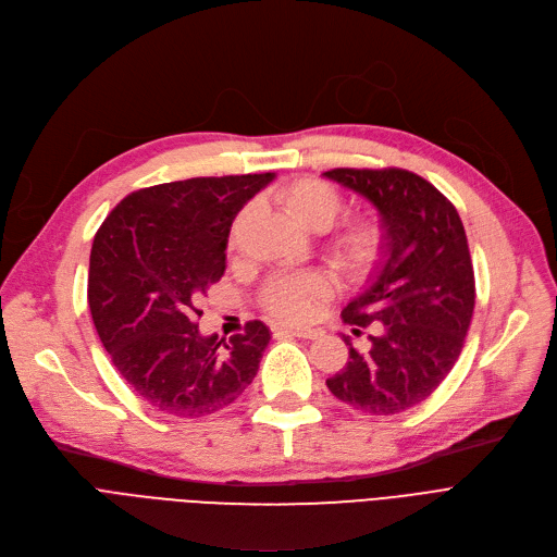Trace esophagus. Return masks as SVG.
I'll return each instance as SVG.
<instances>
[{
	"instance_id": "34e87169",
	"label": "esophagus",
	"mask_w": 557,
	"mask_h": 557,
	"mask_svg": "<svg viewBox=\"0 0 557 557\" xmlns=\"http://www.w3.org/2000/svg\"><path fill=\"white\" fill-rule=\"evenodd\" d=\"M276 335H292L301 339H317L321 337L319 329H310V325H274Z\"/></svg>"
}]
</instances>
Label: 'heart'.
I'll use <instances>...</instances> for the list:
<instances>
[{"mask_svg":"<svg viewBox=\"0 0 557 557\" xmlns=\"http://www.w3.org/2000/svg\"><path fill=\"white\" fill-rule=\"evenodd\" d=\"M276 200L294 220L312 232L329 228L344 209L342 193L319 177H299L285 184L276 193ZM245 218L247 211H243L232 226V245L238 243ZM323 249L339 270L350 274L367 272L382 256L384 228L371 215L348 218L325 234ZM329 292L331 283L319 272L278 274L268 281L260 301L276 319L304 321L312 314L317 301L329 297Z\"/></svg>","mask_w":557,"mask_h":557,"instance_id":"1","label":"heart"}]
</instances>
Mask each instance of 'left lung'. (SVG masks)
I'll return each mask as SVG.
<instances>
[{
	"label": "left lung",
	"mask_w": 557,
	"mask_h": 557,
	"mask_svg": "<svg viewBox=\"0 0 557 557\" xmlns=\"http://www.w3.org/2000/svg\"><path fill=\"white\" fill-rule=\"evenodd\" d=\"M329 180L367 198L380 213L384 249L369 287L342 319L377 323L369 350L350 339L348 362L325 380L342 403L391 416L428 400L461 355L474 312V270L459 211L445 195L403 169H333Z\"/></svg>",
	"instance_id": "obj_1"
}]
</instances>
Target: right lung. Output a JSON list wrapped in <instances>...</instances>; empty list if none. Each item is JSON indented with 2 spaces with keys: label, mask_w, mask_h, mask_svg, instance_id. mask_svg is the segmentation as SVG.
I'll list each match as a JSON object with an SVG mask.
<instances>
[{
  "label": "right lung",
  "mask_w": 557,
  "mask_h": 557,
  "mask_svg": "<svg viewBox=\"0 0 557 557\" xmlns=\"http://www.w3.org/2000/svg\"><path fill=\"white\" fill-rule=\"evenodd\" d=\"M274 173L193 177L123 198L98 228L87 301L96 333L121 377L161 413L202 418L232 405L258 373L272 335L205 337L198 299L226 268L238 211Z\"/></svg>",
  "instance_id": "1"
}]
</instances>
